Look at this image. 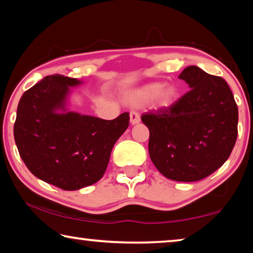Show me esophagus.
Wrapping results in <instances>:
<instances>
[{
	"mask_svg": "<svg viewBox=\"0 0 253 253\" xmlns=\"http://www.w3.org/2000/svg\"><path fill=\"white\" fill-rule=\"evenodd\" d=\"M129 119H130L131 125H136V124L139 123V120H141V118H139V115L137 114V112H135V111H130Z\"/></svg>",
	"mask_w": 253,
	"mask_h": 253,
	"instance_id": "1",
	"label": "esophagus"
}]
</instances>
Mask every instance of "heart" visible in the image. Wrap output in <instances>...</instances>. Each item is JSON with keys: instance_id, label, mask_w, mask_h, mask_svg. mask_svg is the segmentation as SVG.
<instances>
[{"instance_id": "1", "label": "heart", "mask_w": 253, "mask_h": 253, "mask_svg": "<svg viewBox=\"0 0 253 253\" xmlns=\"http://www.w3.org/2000/svg\"><path fill=\"white\" fill-rule=\"evenodd\" d=\"M176 97V89L171 86L165 87L161 83L149 84L139 88L130 95V101L135 104L149 103L153 100H158V103L163 107L171 104Z\"/></svg>"}]
</instances>
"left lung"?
Wrapping results in <instances>:
<instances>
[{
  "label": "left lung",
  "instance_id": "left-lung-1",
  "mask_svg": "<svg viewBox=\"0 0 253 253\" xmlns=\"http://www.w3.org/2000/svg\"><path fill=\"white\" fill-rule=\"evenodd\" d=\"M190 90L170 107L141 119L150 130L149 154L158 170L177 182H197L228 159L237 138L239 111L225 79L197 66L179 75Z\"/></svg>",
  "mask_w": 253,
  "mask_h": 253
}]
</instances>
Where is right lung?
<instances>
[{
  "mask_svg": "<svg viewBox=\"0 0 253 253\" xmlns=\"http://www.w3.org/2000/svg\"><path fill=\"white\" fill-rule=\"evenodd\" d=\"M78 84L62 75L44 77L22 94L13 127L19 154L30 172L66 191L102 178L115 143L129 125L128 112L104 120L66 111L69 87Z\"/></svg>",
  "mask_w": 253,
  "mask_h": 253,
  "instance_id": "1",
  "label": "right lung"
}]
</instances>
